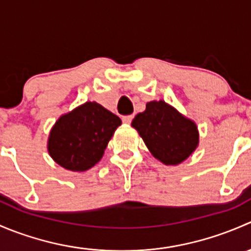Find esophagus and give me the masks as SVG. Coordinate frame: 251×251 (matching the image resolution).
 I'll return each instance as SVG.
<instances>
[{
    "instance_id": "1",
    "label": "esophagus",
    "mask_w": 251,
    "mask_h": 251,
    "mask_svg": "<svg viewBox=\"0 0 251 251\" xmlns=\"http://www.w3.org/2000/svg\"><path fill=\"white\" fill-rule=\"evenodd\" d=\"M133 119V115H126V116H123V121L125 124H131V121H132Z\"/></svg>"
}]
</instances>
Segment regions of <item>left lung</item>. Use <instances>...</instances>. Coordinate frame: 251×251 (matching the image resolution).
I'll return each mask as SVG.
<instances>
[{"label":"left lung","mask_w":251,"mask_h":251,"mask_svg":"<svg viewBox=\"0 0 251 251\" xmlns=\"http://www.w3.org/2000/svg\"><path fill=\"white\" fill-rule=\"evenodd\" d=\"M151 155L165 165L183 163L199 146L196 123L165 100H151L131 123Z\"/></svg>","instance_id":"obj_1"}]
</instances>
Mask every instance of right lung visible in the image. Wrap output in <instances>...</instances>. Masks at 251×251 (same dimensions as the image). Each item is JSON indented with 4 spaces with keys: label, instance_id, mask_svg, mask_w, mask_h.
<instances>
[{
    "label": "right lung",
    "instance_id": "add662e5",
    "mask_svg": "<svg viewBox=\"0 0 251 251\" xmlns=\"http://www.w3.org/2000/svg\"><path fill=\"white\" fill-rule=\"evenodd\" d=\"M120 125V118L100 103H83L55 121L48 136V154L62 168L82 173L102 159Z\"/></svg>",
    "mask_w": 251,
    "mask_h": 251
}]
</instances>
